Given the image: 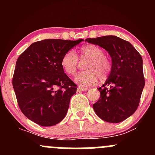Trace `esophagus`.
<instances>
[{
	"label": "esophagus",
	"instance_id": "34e87169",
	"mask_svg": "<svg viewBox=\"0 0 155 155\" xmlns=\"http://www.w3.org/2000/svg\"><path fill=\"white\" fill-rule=\"evenodd\" d=\"M87 87L83 86H79L77 88L78 91H87Z\"/></svg>",
	"mask_w": 155,
	"mask_h": 155
}]
</instances>
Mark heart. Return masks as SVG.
<instances>
[{"instance_id":"obj_1","label":"heart","mask_w":155,"mask_h":155,"mask_svg":"<svg viewBox=\"0 0 155 155\" xmlns=\"http://www.w3.org/2000/svg\"><path fill=\"white\" fill-rule=\"evenodd\" d=\"M79 57L82 61L88 60L85 65L87 70L81 72L75 78L78 84L88 86L97 82H104L112 71V62L104 55V50L93 44H87L80 48ZM78 57L72 50L67 51L61 61L62 68L69 76L76 74L78 68Z\"/></svg>"}]
</instances>
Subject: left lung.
I'll return each instance as SVG.
<instances>
[{
    "label": "left lung",
    "instance_id": "obj_1",
    "mask_svg": "<svg viewBox=\"0 0 155 155\" xmlns=\"http://www.w3.org/2000/svg\"><path fill=\"white\" fill-rule=\"evenodd\" d=\"M87 43L108 51L112 71L98 90L100 99L93 104L98 117L109 123H119L137 110L145 86L143 58L128 41L116 36L87 38Z\"/></svg>",
    "mask_w": 155,
    "mask_h": 155
}]
</instances>
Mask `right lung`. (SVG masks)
Listing matches in <instances>:
<instances>
[{"label": "right lung", "instance_id": "1", "mask_svg": "<svg viewBox=\"0 0 155 155\" xmlns=\"http://www.w3.org/2000/svg\"><path fill=\"white\" fill-rule=\"evenodd\" d=\"M82 40L37 41L17 59L12 86L18 107L31 121L50 127L64 119L77 85L64 73L61 61Z\"/></svg>", "mask_w": 155, "mask_h": 155}]
</instances>
